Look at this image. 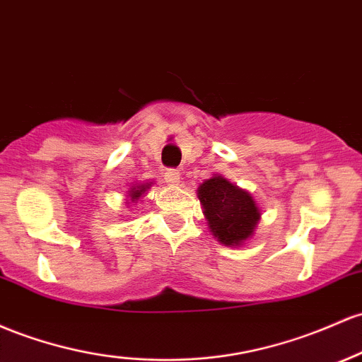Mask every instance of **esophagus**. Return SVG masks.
<instances>
[{
  "label": "esophagus",
  "mask_w": 362,
  "mask_h": 362,
  "mask_svg": "<svg viewBox=\"0 0 362 362\" xmlns=\"http://www.w3.org/2000/svg\"><path fill=\"white\" fill-rule=\"evenodd\" d=\"M165 178H166V182H168L170 185H177L178 182H180V172H178V170H175V168H166Z\"/></svg>",
  "instance_id": "1"
}]
</instances>
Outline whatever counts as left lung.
Masks as SVG:
<instances>
[{"label": "left lung", "instance_id": "left-lung-1", "mask_svg": "<svg viewBox=\"0 0 362 362\" xmlns=\"http://www.w3.org/2000/svg\"><path fill=\"white\" fill-rule=\"evenodd\" d=\"M197 197L209 230L220 244L239 247L251 239L261 211L247 190L230 184L221 175H214L199 185Z\"/></svg>", "mask_w": 362, "mask_h": 362}]
</instances>
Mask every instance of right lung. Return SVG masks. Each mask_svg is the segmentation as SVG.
<instances>
[{"label": "right lung", "instance_id": "add662e5", "mask_svg": "<svg viewBox=\"0 0 362 362\" xmlns=\"http://www.w3.org/2000/svg\"><path fill=\"white\" fill-rule=\"evenodd\" d=\"M149 187H151V182H148V184H139V185H134V187H130V190H129L130 199L129 201H132V202L139 201L142 196H144L146 190H148Z\"/></svg>", "mask_w": 362, "mask_h": 362}]
</instances>
